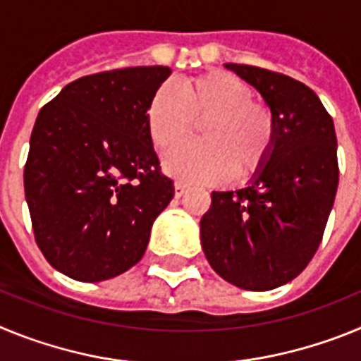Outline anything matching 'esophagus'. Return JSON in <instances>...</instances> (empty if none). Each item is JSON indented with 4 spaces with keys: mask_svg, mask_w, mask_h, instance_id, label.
<instances>
[{
    "mask_svg": "<svg viewBox=\"0 0 361 361\" xmlns=\"http://www.w3.org/2000/svg\"><path fill=\"white\" fill-rule=\"evenodd\" d=\"M188 191V186L184 183H175V197H177V199H180V197L184 195V193H186Z\"/></svg>",
    "mask_w": 361,
    "mask_h": 361,
    "instance_id": "esophagus-1",
    "label": "esophagus"
}]
</instances>
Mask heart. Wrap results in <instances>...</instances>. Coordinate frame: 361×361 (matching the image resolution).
Returning a JSON list of instances; mask_svg holds the SVG:
<instances>
[{
	"label": "heart",
	"mask_w": 361,
	"mask_h": 361,
	"mask_svg": "<svg viewBox=\"0 0 361 361\" xmlns=\"http://www.w3.org/2000/svg\"><path fill=\"white\" fill-rule=\"evenodd\" d=\"M153 146L170 149L200 130L202 145H184L164 157V168L188 183L250 180L264 170L276 142V117L255 101L245 81L222 70L180 81L177 94L161 88L146 111Z\"/></svg>",
	"instance_id": "obj_1"
}]
</instances>
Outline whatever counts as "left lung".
<instances>
[{
	"mask_svg": "<svg viewBox=\"0 0 361 361\" xmlns=\"http://www.w3.org/2000/svg\"><path fill=\"white\" fill-rule=\"evenodd\" d=\"M226 68L255 86L273 110L276 142L250 186L213 191L200 242L226 282L269 291L296 279L320 245L338 190L336 132L304 82L260 66Z\"/></svg>",
	"mask_w": 361,
	"mask_h": 361,
	"instance_id": "left-lung-1",
	"label": "left lung"
}]
</instances>
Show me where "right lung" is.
Listing matches in <instances>:
<instances>
[{"mask_svg":"<svg viewBox=\"0 0 361 361\" xmlns=\"http://www.w3.org/2000/svg\"><path fill=\"white\" fill-rule=\"evenodd\" d=\"M168 66L85 75L39 110L25 164L32 229L50 266L79 282L114 279L142 258L173 199L146 124Z\"/></svg>","mask_w":361,"mask_h":361,"instance_id":"1","label":"right lung"}]
</instances>
